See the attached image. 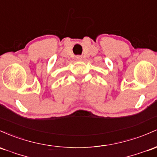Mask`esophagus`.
I'll list each match as a JSON object with an SVG mask.
<instances>
[{
    "instance_id": "esophagus-1",
    "label": "esophagus",
    "mask_w": 157,
    "mask_h": 157,
    "mask_svg": "<svg viewBox=\"0 0 157 157\" xmlns=\"http://www.w3.org/2000/svg\"><path fill=\"white\" fill-rule=\"evenodd\" d=\"M75 59H76V61H81L82 59V57L81 56H77L75 57Z\"/></svg>"
}]
</instances>
